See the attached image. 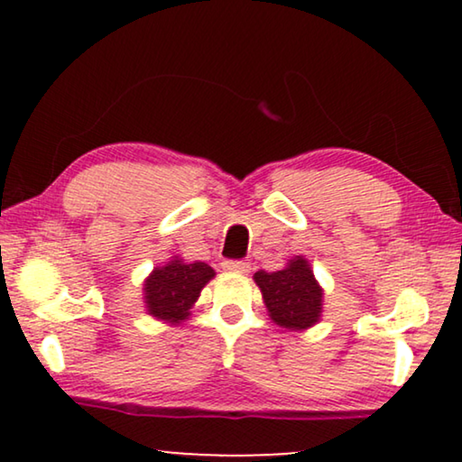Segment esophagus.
Instances as JSON below:
<instances>
[{"mask_svg":"<svg viewBox=\"0 0 462 462\" xmlns=\"http://www.w3.org/2000/svg\"><path fill=\"white\" fill-rule=\"evenodd\" d=\"M225 271H229V273H248L250 271V263L245 261H225L220 264Z\"/></svg>","mask_w":462,"mask_h":462,"instance_id":"34e87169","label":"esophagus"}]
</instances>
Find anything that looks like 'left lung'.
I'll return each mask as SVG.
<instances>
[{
    "label": "left lung",
    "instance_id": "1",
    "mask_svg": "<svg viewBox=\"0 0 462 462\" xmlns=\"http://www.w3.org/2000/svg\"><path fill=\"white\" fill-rule=\"evenodd\" d=\"M256 286L261 288L269 318L288 330H307L321 318L324 290L315 280L307 258L294 256L282 271H256Z\"/></svg>",
    "mask_w": 462,
    "mask_h": 462
}]
</instances>
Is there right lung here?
Listing matches in <instances>:
<instances>
[{
  "instance_id": "add662e5",
  "label": "right lung",
  "mask_w": 462,
  "mask_h": 462,
  "mask_svg": "<svg viewBox=\"0 0 462 462\" xmlns=\"http://www.w3.org/2000/svg\"><path fill=\"white\" fill-rule=\"evenodd\" d=\"M214 275L217 273L210 264L201 261L185 263L179 256L170 258L163 267H155L144 280L143 292L147 313L166 324H180L191 313L201 288Z\"/></svg>"
}]
</instances>
